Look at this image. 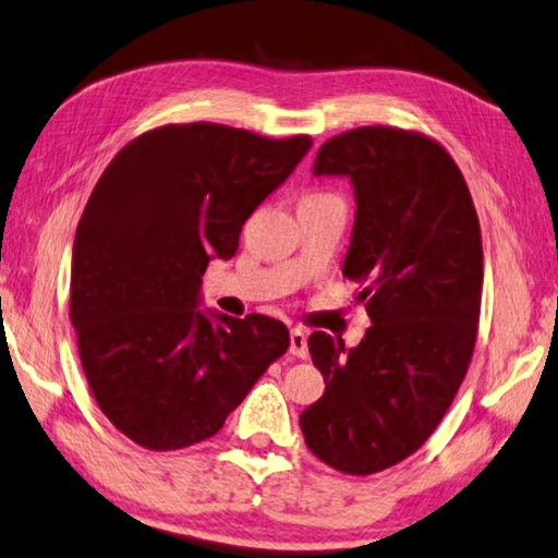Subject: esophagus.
<instances>
[{"label":"esophagus","instance_id":"esophagus-1","mask_svg":"<svg viewBox=\"0 0 558 558\" xmlns=\"http://www.w3.org/2000/svg\"><path fill=\"white\" fill-rule=\"evenodd\" d=\"M289 351L299 359H306L308 347H306V333L302 329H291L289 333Z\"/></svg>","mask_w":558,"mask_h":558}]
</instances>
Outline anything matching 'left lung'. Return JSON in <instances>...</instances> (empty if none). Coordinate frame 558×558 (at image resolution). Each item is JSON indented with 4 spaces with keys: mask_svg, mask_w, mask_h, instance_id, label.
<instances>
[{
    "mask_svg": "<svg viewBox=\"0 0 558 558\" xmlns=\"http://www.w3.org/2000/svg\"><path fill=\"white\" fill-rule=\"evenodd\" d=\"M316 177H347L356 214L344 277L372 327L356 347L324 331L308 354L324 397L299 426L314 457L354 476L404 461L464 381L482 308V229L449 151L424 134L359 126L324 142Z\"/></svg>",
    "mask_w": 558,
    "mask_h": 558,
    "instance_id": "obj_1",
    "label": "left lung"
}]
</instances>
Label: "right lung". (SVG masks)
<instances>
[{
  "label": "right lung",
  "mask_w": 558,
  "mask_h": 558,
  "mask_svg": "<svg viewBox=\"0 0 558 558\" xmlns=\"http://www.w3.org/2000/svg\"><path fill=\"white\" fill-rule=\"evenodd\" d=\"M308 149L304 134L167 124L99 177L74 236L70 316L94 399L140 447L209 439L287 351L284 324L204 312L199 289Z\"/></svg>",
  "instance_id": "add662e5"
}]
</instances>
